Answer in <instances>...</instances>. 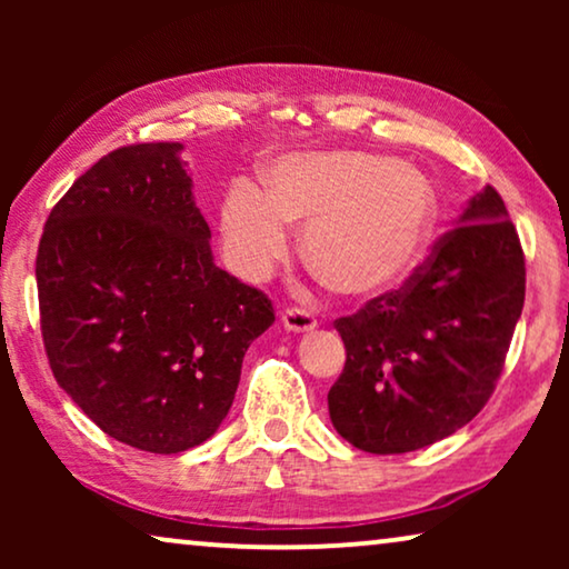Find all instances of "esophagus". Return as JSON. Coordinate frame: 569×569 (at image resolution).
Returning <instances> with one entry per match:
<instances>
[{
	"instance_id": "1",
	"label": "esophagus",
	"mask_w": 569,
	"mask_h": 569,
	"mask_svg": "<svg viewBox=\"0 0 569 569\" xmlns=\"http://www.w3.org/2000/svg\"><path fill=\"white\" fill-rule=\"evenodd\" d=\"M282 326L292 333H306V331H313L318 321L313 313H308V310L287 308V310H282Z\"/></svg>"
}]
</instances>
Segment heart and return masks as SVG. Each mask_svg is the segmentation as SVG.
<instances>
[{"mask_svg":"<svg viewBox=\"0 0 569 569\" xmlns=\"http://www.w3.org/2000/svg\"><path fill=\"white\" fill-rule=\"evenodd\" d=\"M438 222V197L422 170L362 150L292 152L263 173V189L238 181L220 204L224 259L259 282L302 228L310 267L347 298H376L407 282Z\"/></svg>","mask_w":569,"mask_h":569,"instance_id":"b5f03b06","label":"heart"}]
</instances>
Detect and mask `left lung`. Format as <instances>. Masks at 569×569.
I'll list each match as a JSON object with an SVG mask.
<instances>
[{"instance_id":"1","label":"left lung","mask_w":569,"mask_h":569,"mask_svg":"<svg viewBox=\"0 0 569 569\" xmlns=\"http://www.w3.org/2000/svg\"><path fill=\"white\" fill-rule=\"evenodd\" d=\"M516 224L485 186L401 290L339 318L347 362L329 391L337 432L365 453L432 446L485 409L523 310Z\"/></svg>"}]
</instances>
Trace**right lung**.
<instances>
[{
    "label": "right lung",
    "instance_id": "add662e5",
    "mask_svg": "<svg viewBox=\"0 0 569 569\" xmlns=\"http://www.w3.org/2000/svg\"><path fill=\"white\" fill-rule=\"evenodd\" d=\"M181 150L100 158L51 209L36 259L57 383L106 435L166 456L212 438L274 323L267 295L214 267Z\"/></svg>",
    "mask_w": 569,
    "mask_h": 569
}]
</instances>
